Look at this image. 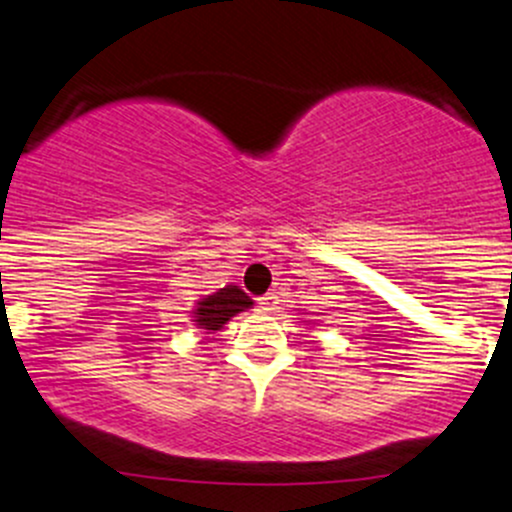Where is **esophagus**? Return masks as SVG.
Wrapping results in <instances>:
<instances>
[{
    "mask_svg": "<svg viewBox=\"0 0 512 512\" xmlns=\"http://www.w3.org/2000/svg\"><path fill=\"white\" fill-rule=\"evenodd\" d=\"M257 304H260V307L265 309V312H275V309H277V297H275V294H262V297L257 299Z\"/></svg>",
    "mask_w": 512,
    "mask_h": 512,
    "instance_id": "esophagus-1",
    "label": "esophagus"
}]
</instances>
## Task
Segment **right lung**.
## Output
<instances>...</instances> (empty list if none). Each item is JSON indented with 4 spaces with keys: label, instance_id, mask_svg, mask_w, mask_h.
I'll return each mask as SVG.
<instances>
[{
    "label": "right lung",
    "instance_id": "add662e5",
    "mask_svg": "<svg viewBox=\"0 0 512 512\" xmlns=\"http://www.w3.org/2000/svg\"><path fill=\"white\" fill-rule=\"evenodd\" d=\"M250 307L252 299L240 287L227 285L220 292L203 297V302H198V309L193 312V322L200 329L218 332V329H223V324L230 322V317H235L237 312H245Z\"/></svg>",
    "mask_w": 512,
    "mask_h": 512
}]
</instances>
